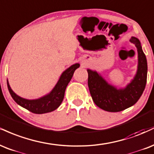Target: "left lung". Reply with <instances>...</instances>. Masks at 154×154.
Listing matches in <instances>:
<instances>
[{
  "mask_svg": "<svg viewBox=\"0 0 154 154\" xmlns=\"http://www.w3.org/2000/svg\"><path fill=\"white\" fill-rule=\"evenodd\" d=\"M131 42L138 50L137 73L131 83L125 88L117 89L106 82L96 71L88 69V86L92 99L101 109L117 112L134 105L141 97L147 81V60L138 39L133 37Z\"/></svg>",
  "mask_w": 154,
  "mask_h": 154,
  "instance_id": "obj_1",
  "label": "left lung"
}]
</instances>
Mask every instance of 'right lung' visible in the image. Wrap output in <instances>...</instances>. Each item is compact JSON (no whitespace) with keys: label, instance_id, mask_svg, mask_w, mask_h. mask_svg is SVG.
<instances>
[{"label":"right lung","instance_id":"right-lung-1","mask_svg":"<svg viewBox=\"0 0 154 154\" xmlns=\"http://www.w3.org/2000/svg\"><path fill=\"white\" fill-rule=\"evenodd\" d=\"M80 65L75 63L65 70L60 78L58 82L50 94L45 97L38 99L29 100L21 98L16 95L9 86L8 81L7 80L8 91L14 100L20 106L25 108L29 111L34 114H44L50 112L57 109L62 103L64 98L65 91L68 83L71 80L74 71L79 68Z\"/></svg>","mask_w":154,"mask_h":154}]
</instances>
